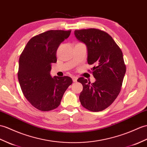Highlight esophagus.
<instances>
[{
  "label": "esophagus",
  "instance_id": "1",
  "mask_svg": "<svg viewBox=\"0 0 147 147\" xmlns=\"http://www.w3.org/2000/svg\"><path fill=\"white\" fill-rule=\"evenodd\" d=\"M78 77L77 76H73L72 77V79H73V82H76L77 81V80H78Z\"/></svg>",
  "mask_w": 147,
  "mask_h": 147
}]
</instances>
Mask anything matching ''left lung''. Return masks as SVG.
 I'll return each mask as SVG.
<instances>
[{
    "label": "left lung",
    "instance_id": "left-lung-1",
    "mask_svg": "<svg viewBox=\"0 0 147 147\" xmlns=\"http://www.w3.org/2000/svg\"><path fill=\"white\" fill-rule=\"evenodd\" d=\"M74 35L87 46L88 63L94 65L91 69L96 79L91 83L83 77L78 78L83 87L80 95L81 104L91 111H103L121 91L126 73L122 51L111 36L101 30H76Z\"/></svg>",
    "mask_w": 147,
    "mask_h": 147
}]
</instances>
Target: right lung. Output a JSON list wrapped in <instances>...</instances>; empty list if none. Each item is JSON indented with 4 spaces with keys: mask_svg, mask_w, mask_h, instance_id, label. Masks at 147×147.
Wrapping results in <instances>:
<instances>
[{
    "mask_svg": "<svg viewBox=\"0 0 147 147\" xmlns=\"http://www.w3.org/2000/svg\"><path fill=\"white\" fill-rule=\"evenodd\" d=\"M71 30H51L34 36L27 43L19 61L18 80L22 93L37 110L47 111L59 107L64 92L73 83L70 77L50 74L57 62L56 51Z\"/></svg>",
    "mask_w": 147,
    "mask_h": 147,
    "instance_id": "obj_1",
    "label": "right lung"
}]
</instances>
